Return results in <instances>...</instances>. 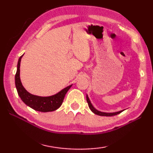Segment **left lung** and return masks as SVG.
I'll use <instances>...</instances> for the list:
<instances>
[{"label":"left lung","instance_id":"1","mask_svg":"<svg viewBox=\"0 0 153 153\" xmlns=\"http://www.w3.org/2000/svg\"><path fill=\"white\" fill-rule=\"evenodd\" d=\"M86 100H87L89 108H90V110H91L94 114H96V115H100V116H107V117H109V116H114V115H118V114H120V113H121L123 111H123H118V112H115V113H104V112H101V111H99L97 110L94 107H93L92 105L91 104V102H90V100L89 99L88 97V95L86 96Z\"/></svg>","mask_w":153,"mask_h":153}]
</instances>
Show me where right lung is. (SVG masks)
I'll use <instances>...</instances> for the list:
<instances>
[{
  "mask_svg": "<svg viewBox=\"0 0 153 153\" xmlns=\"http://www.w3.org/2000/svg\"><path fill=\"white\" fill-rule=\"evenodd\" d=\"M23 55L19 59L17 63V72L15 76V86L21 99L25 105L29 106L33 109L40 112H50L55 111L61 107L66 93L71 87L72 85L65 88L57 94L50 97H39L30 94L23 86L20 79V63Z\"/></svg>",
  "mask_w": 153,
  "mask_h": 153,
  "instance_id": "right-lung-1",
  "label": "right lung"
}]
</instances>
